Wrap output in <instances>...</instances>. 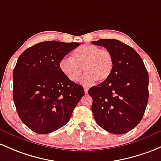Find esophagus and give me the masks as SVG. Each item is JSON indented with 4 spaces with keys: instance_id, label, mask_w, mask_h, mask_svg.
<instances>
[{
    "instance_id": "34e87169",
    "label": "esophagus",
    "mask_w": 161,
    "mask_h": 161,
    "mask_svg": "<svg viewBox=\"0 0 161 161\" xmlns=\"http://www.w3.org/2000/svg\"><path fill=\"white\" fill-rule=\"evenodd\" d=\"M84 91H85V93L88 94V91H89V89L87 87H84Z\"/></svg>"
}]
</instances>
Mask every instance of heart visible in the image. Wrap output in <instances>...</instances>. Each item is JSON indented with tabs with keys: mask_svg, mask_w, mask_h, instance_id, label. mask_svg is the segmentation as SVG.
Returning <instances> with one entry per match:
<instances>
[{
	"mask_svg": "<svg viewBox=\"0 0 161 161\" xmlns=\"http://www.w3.org/2000/svg\"><path fill=\"white\" fill-rule=\"evenodd\" d=\"M113 63V55L108 49L84 45L72 52V60L62 58L59 62V69L72 82L79 80L83 69L86 74L81 82L89 86L95 80L99 82L106 81L111 75Z\"/></svg>",
	"mask_w": 161,
	"mask_h": 161,
	"instance_id": "1",
	"label": "heart"
}]
</instances>
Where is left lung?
Returning <instances> with one entry per match:
<instances>
[{"label":"left lung","instance_id":"left-lung-1","mask_svg":"<svg viewBox=\"0 0 161 161\" xmlns=\"http://www.w3.org/2000/svg\"><path fill=\"white\" fill-rule=\"evenodd\" d=\"M92 43L109 50L114 62L110 76L89 89L94 118L106 131L123 134L136 127L144 114L149 97L147 70L137 52L120 41Z\"/></svg>","mask_w":161,"mask_h":161}]
</instances>
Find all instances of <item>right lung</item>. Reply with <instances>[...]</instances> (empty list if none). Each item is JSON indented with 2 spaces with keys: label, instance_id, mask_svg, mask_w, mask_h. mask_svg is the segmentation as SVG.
Wrapping results in <instances>:
<instances>
[{
  "label": "right lung",
  "instance_id": "1",
  "mask_svg": "<svg viewBox=\"0 0 161 161\" xmlns=\"http://www.w3.org/2000/svg\"><path fill=\"white\" fill-rule=\"evenodd\" d=\"M80 44L49 41L27 48L13 71V99L21 120L32 131L46 134L70 119L84 96L83 87L72 82L59 62Z\"/></svg>",
  "mask_w": 161,
  "mask_h": 161
}]
</instances>
